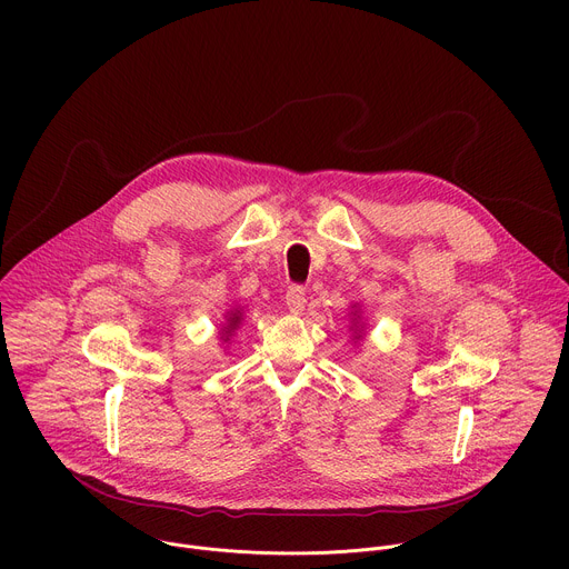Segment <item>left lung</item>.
I'll return each mask as SVG.
<instances>
[{"label":"left lung","mask_w":569,"mask_h":569,"mask_svg":"<svg viewBox=\"0 0 569 569\" xmlns=\"http://www.w3.org/2000/svg\"><path fill=\"white\" fill-rule=\"evenodd\" d=\"M240 321H242V315H240V310H236V312H231L229 317H227V327H224V342L229 340V336L240 327Z\"/></svg>","instance_id":"left-lung-1"}]
</instances>
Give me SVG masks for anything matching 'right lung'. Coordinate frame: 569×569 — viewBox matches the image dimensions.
<instances>
[{
	"instance_id": "1",
	"label": "right lung",
	"mask_w": 569,
	"mask_h": 569,
	"mask_svg": "<svg viewBox=\"0 0 569 569\" xmlns=\"http://www.w3.org/2000/svg\"><path fill=\"white\" fill-rule=\"evenodd\" d=\"M358 340H360V336H358Z\"/></svg>"
}]
</instances>
